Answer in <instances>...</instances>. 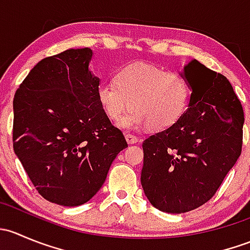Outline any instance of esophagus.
Wrapping results in <instances>:
<instances>
[{"instance_id": "34e87169", "label": "esophagus", "mask_w": 250, "mask_h": 250, "mask_svg": "<svg viewBox=\"0 0 250 250\" xmlns=\"http://www.w3.org/2000/svg\"><path fill=\"white\" fill-rule=\"evenodd\" d=\"M125 140H127L128 144H137L138 138L133 134H125Z\"/></svg>"}]
</instances>
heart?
<instances>
[{"label":"heart","instance_id":"b5f03b06","mask_svg":"<svg viewBox=\"0 0 250 250\" xmlns=\"http://www.w3.org/2000/svg\"><path fill=\"white\" fill-rule=\"evenodd\" d=\"M98 100L111 121L121 120L120 127L165 130L175 125L188 106L191 88L188 80L175 71L148 62H137L121 67L115 83L102 82Z\"/></svg>","mask_w":250,"mask_h":250}]
</instances>
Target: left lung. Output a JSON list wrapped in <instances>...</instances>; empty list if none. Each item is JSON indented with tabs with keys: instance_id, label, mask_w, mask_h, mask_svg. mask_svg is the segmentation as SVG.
I'll return each instance as SVG.
<instances>
[{
	"instance_id": "left-lung-1",
	"label": "left lung",
	"mask_w": 250,
	"mask_h": 250,
	"mask_svg": "<svg viewBox=\"0 0 250 250\" xmlns=\"http://www.w3.org/2000/svg\"><path fill=\"white\" fill-rule=\"evenodd\" d=\"M188 109L144 140L141 186L155 208L180 214L208 202L242 152L244 113L229 80L192 60Z\"/></svg>"
}]
</instances>
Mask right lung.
Here are the masks:
<instances>
[{
    "label": "right lung",
    "mask_w": 250,
    "mask_h": 250,
    "mask_svg": "<svg viewBox=\"0 0 250 250\" xmlns=\"http://www.w3.org/2000/svg\"><path fill=\"white\" fill-rule=\"evenodd\" d=\"M92 49H67L37 62L14 95L13 147L40 195L88 202L128 144L98 100Z\"/></svg>",
    "instance_id": "right-lung-1"
}]
</instances>
